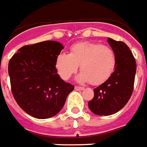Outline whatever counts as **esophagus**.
<instances>
[{
	"instance_id": "1",
	"label": "esophagus",
	"mask_w": 147,
	"mask_h": 147,
	"mask_svg": "<svg viewBox=\"0 0 147 147\" xmlns=\"http://www.w3.org/2000/svg\"><path fill=\"white\" fill-rule=\"evenodd\" d=\"M74 88H75L76 90H84L83 86H75Z\"/></svg>"
}]
</instances>
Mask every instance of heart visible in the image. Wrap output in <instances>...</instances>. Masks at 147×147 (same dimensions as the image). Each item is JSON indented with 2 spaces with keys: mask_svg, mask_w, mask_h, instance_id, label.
I'll return each instance as SVG.
<instances>
[{
  "mask_svg": "<svg viewBox=\"0 0 147 147\" xmlns=\"http://www.w3.org/2000/svg\"><path fill=\"white\" fill-rule=\"evenodd\" d=\"M78 79L91 85H99L107 81L117 65V56L113 48L100 44L82 42L73 45L69 54L60 53L56 60L58 74L67 80L78 70Z\"/></svg>",
  "mask_w": 147,
  "mask_h": 147,
  "instance_id": "heart-1",
  "label": "heart"
}]
</instances>
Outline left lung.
I'll return each mask as SVG.
<instances>
[{
  "label": "left lung",
  "mask_w": 147,
  "mask_h": 147,
  "mask_svg": "<svg viewBox=\"0 0 147 147\" xmlns=\"http://www.w3.org/2000/svg\"><path fill=\"white\" fill-rule=\"evenodd\" d=\"M117 56L115 71L108 80L94 89L88 103L90 111L99 116H109L120 111L130 99L136 74V61L129 47L122 41L108 38Z\"/></svg>",
  "instance_id": "obj_1"
}]
</instances>
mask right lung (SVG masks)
<instances>
[{
  "label": "right lung",
  "instance_id": "1",
  "mask_svg": "<svg viewBox=\"0 0 147 147\" xmlns=\"http://www.w3.org/2000/svg\"><path fill=\"white\" fill-rule=\"evenodd\" d=\"M63 49L56 41L23 46L9 61L12 94L24 112L38 119L57 115L74 86L59 76L56 60Z\"/></svg>",
  "mask_w": 147,
  "mask_h": 147
}]
</instances>
